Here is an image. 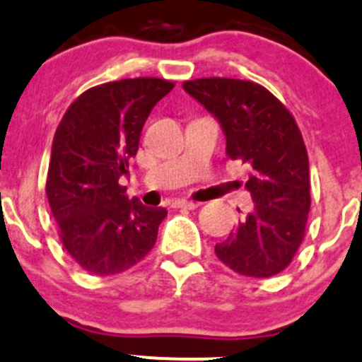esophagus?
Instances as JSON below:
<instances>
[{"instance_id": "1", "label": "esophagus", "mask_w": 362, "mask_h": 362, "mask_svg": "<svg viewBox=\"0 0 362 362\" xmlns=\"http://www.w3.org/2000/svg\"><path fill=\"white\" fill-rule=\"evenodd\" d=\"M173 207L177 209H198L200 207V204L198 202H189V200H175L173 202Z\"/></svg>"}]
</instances>
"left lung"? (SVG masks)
<instances>
[{
  "mask_svg": "<svg viewBox=\"0 0 362 362\" xmlns=\"http://www.w3.org/2000/svg\"><path fill=\"white\" fill-rule=\"evenodd\" d=\"M184 90L218 119L228 157L252 170L245 187L253 211L216 245V255L239 275H276L300 248L310 209L309 157L296 121L259 83L200 78Z\"/></svg>",
  "mask_w": 362,
  "mask_h": 362,
  "instance_id": "8db88e82",
  "label": "left lung"
}]
</instances>
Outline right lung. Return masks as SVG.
I'll use <instances>...</instances> for the list:
<instances>
[{"label":"right lung","mask_w":362,"mask_h":362,"mask_svg":"<svg viewBox=\"0 0 362 362\" xmlns=\"http://www.w3.org/2000/svg\"><path fill=\"white\" fill-rule=\"evenodd\" d=\"M175 83L134 78L86 90L64 114L46 182L64 248L94 275L124 272L157 241L164 207H144L119 185L144 121Z\"/></svg>","instance_id":"right-lung-1"}]
</instances>
